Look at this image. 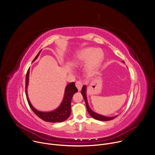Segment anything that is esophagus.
<instances>
[{"instance_id": "1", "label": "esophagus", "mask_w": 155, "mask_h": 155, "mask_svg": "<svg viewBox=\"0 0 155 155\" xmlns=\"http://www.w3.org/2000/svg\"><path fill=\"white\" fill-rule=\"evenodd\" d=\"M75 85H76V87H77V89L78 90V91H80L81 89V87L83 86L82 83L81 81H77L76 82V83H75Z\"/></svg>"}]
</instances>
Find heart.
<instances>
[{"label":"heart","instance_id":"obj_1","mask_svg":"<svg viewBox=\"0 0 155 155\" xmlns=\"http://www.w3.org/2000/svg\"><path fill=\"white\" fill-rule=\"evenodd\" d=\"M104 59V53L100 50L93 47H87L78 51L75 54L72 63L75 66L86 64V72L88 75H93L99 68Z\"/></svg>","mask_w":155,"mask_h":155}]
</instances>
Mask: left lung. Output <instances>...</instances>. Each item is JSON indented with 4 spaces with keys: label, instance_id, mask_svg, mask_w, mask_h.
Returning a JSON list of instances; mask_svg holds the SVG:
<instances>
[{
    "label": "left lung",
    "instance_id": "left-lung-1",
    "mask_svg": "<svg viewBox=\"0 0 155 155\" xmlns=\"http://www.w3.org/2000/svg\"><path fill=\"white\" fill-rule=\"evenodd\" d=\"M123 63H125L124 61H122ZM86 90H87V87L86 85H84L82 87L81 89V94L84 98V100L85 101L86 103V108L87 110L89 113V114H90V116L93 117L94 119L98 120H101V121H108V120H113L114 119H115L116 117H117L118 116V115L115 116H113V117H107V116H103L101 114H99L98 113H96L95 112L93 111L89 107L88 102H87V95H86Z\"/></svg>",
    "mask_w": 155,
    "mask_h": 155
}]
</instances>
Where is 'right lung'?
Listing matches in <instances>:
<instances>
[{
  "label": "right lung",
  "instance_id": "obj_1",
  "mask_svg": "<svg viewBox=\"0 0 155 155\" xmlns=\"http://www.w3.org/2000/svg\"><path fill=\"white\" fill-rule=\"evenodd\" d=\"M41 50H40L39 52L34 58L32 63L34 62L38 58V57H39L41 53ZM29 74H30V69H28L26 75L25 93H26V97H27V101L28 103V105L30 108L31 109V110L34 112V113L42 120L48 122H52V123L62 122L67 120L68 117L70 116L71 113V100H72V97L75 93L78 92V89L75 86V83L74 82L71 83L66 86L63 99L61 103V104L57 109L51 111H46V112L40 111L37 110L36 108H35L33 107L28 97L27 87H28V82H29Z\"/></svg>",
  "mask_w": 155,
  "mask_h": 155
}]
</instances>
